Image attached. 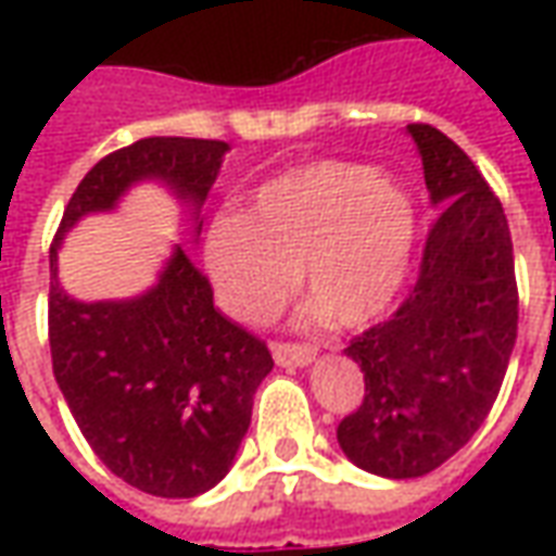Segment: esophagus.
Returning a JSON list of instances; mask_svg holds the SVG:
<instances>
[{"instance_id": "esophagus-1", "label": "esophagus", "mask_w": 556, "mask_h": 556, "mask_svg": "<svg viewBox=\"0 0 556 556\" xmlns=\"http://www.w3.org/2000/svg\"><path fill=\"white\" fill-rule=\"evenodd\" d=\"M270 354L279 366H306L315 357L313 345H294V342H270Z\"/></svg>"}]
</instances>
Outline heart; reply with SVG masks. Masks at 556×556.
<instances>
[{"label":"heart","instance_id":"1","mask_svg":"<svg viewBox=\"0 0 556 556\" xmlns=\"http://www.w3.org/2000/svg\"><path fill=\"white\" fill-rule=\"evenodd\" d=\"M417 207L405 187L372 166L318 160L279 175L255 195L253 217L219 214L207 231V267L223 306L262 325L298 279L342 327L390 309L408 277Z\"/></svg>","mask_w":556,"mask_h":556}]
</instances>
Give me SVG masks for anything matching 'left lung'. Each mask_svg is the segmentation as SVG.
Returning <instances> with one entry per match:
<instances>
[{"instance_id":"left-lung-1","label":"left lung","mask_w":556,"mask_h":556,"mask_svg":"<svg viewBox=\"0 0 556 556\" xmlns=\"http://www.w3.org/2000/svg\"><path fill=\"white\" fill-rule=\"evenodd\" d=\"M408 134L441 211L405 301L345 349L366 393L337 429L354 465L390 479L422 477L473 438L501 393L518 333L513 238L501 199L438 127L414 122Z\"/></svg>"}]
</instances>
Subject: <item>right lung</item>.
<instances>
[{"instance_id":"obj_1","label":"right lung","mask_w":556,"mask_h":556,"mask_svg":"<svg viewBox=\"0 0 556 556\" xmlns=\"http://www.w3.org/2000/svg\"><path fill=\"white\" fill-rule=\"evenodd\" d=\"M223 139L148 137L98 160L65 205L50 247L55 384L103 465L154 497H195L229 473L253 396L274 357L214 309V289L181 247L154 289L125 303H79L59 289L55 250L83 214L113 207L139 178L205 202Z\"/></svg>"}]
</instances>
